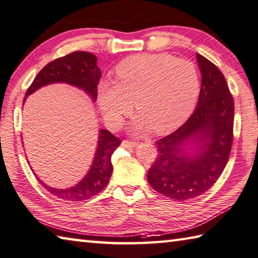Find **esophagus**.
Returning <instances> with one entry per match:
<instances>
[{
	"label": "esophagus",
	"mask_w": 258,
	"mask_h": 258,
	"mask_svg": "<svg viewBox=\"0 0 258 258\" xmlns=\"http://www.w3.org/2000/svg\"><path fill=\"white\" fill-rule=\"evenodd\" d=\"M121 146L123 148H126V150H132V148L137 146V143L134 142H129V141H123L121 143Z\"/></svg>",
	"instance_id": "esophagus-1"
}]
</instances>
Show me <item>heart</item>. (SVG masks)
Masks as SVG:
<instances>
[{"mask_svg":"<svg viewBox=\"0 0 258 258\" xmlns=\"http://www.w3.org/2000/svg\"><path fill=\"white\" fill-rule=\"evenodd\" d=\"M200 96V75L191 61L170 54H138L124 58L114 81H102L98 105L108 125H119L134 110L137 128L157 134L173 132L187 121Z\"/></svg>","mask_w":258,"mask_h":258,"instance_id":"heart-1","label":"heart"}]
</instances>
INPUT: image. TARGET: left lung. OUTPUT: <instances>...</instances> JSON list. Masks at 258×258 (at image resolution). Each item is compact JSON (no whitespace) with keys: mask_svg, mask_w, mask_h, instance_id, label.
I'll use <instances>...</instances> for the list:
<instances>
[{"mask_svg":"<svg viewBox=\"0 0 258 258\" xmlns=\"http://www.w3.org/2000/svg\"><path fill=\"white\" fill-rule=\"evenodd\" d=\"M202 83L191 116L157 142L159 157L147 173L162 195L187 201L209 190L228 163L233 141L234 105L219 68L196 54Z\"/></svg>","mask_w":258,"mask_h":258,"instance_id":"left-lung-1","label":"left lung"}]
</instances>
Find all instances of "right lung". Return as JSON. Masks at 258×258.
<instances>
[{
  "label": "right lung",
  "mask_w": 258,
  "mask_h": 258,
  "mask_svg": "<svg viewBox=\"0 0 258 258\" xmlns=\"http://www.w3.org/2000/svg\"><path fill=\"white\" fill-rule=\"evenodd\" d=\"M102 72L97 67V57L88 52H74L56 58L45 66L36 76L33 84L27 89L24 103L27 97L36 90L51 84H68L83 90L88 95L92 102L97 98V85ZM121 141L106 129L98 130L96 151L93 157L92 165L85 177L75 186L64 189L53 188L43 182L34 172L39 183L52 195L69 202L87 201L101 192L107 186L113 172L111 157L120 146Z\"/></svg>",
  "instance_id": "right-lung-1"
}]
</instances>
